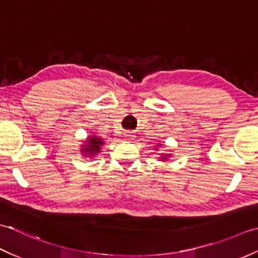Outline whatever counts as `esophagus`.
Returning a JSON list of instances; mask_svg holds the SVG:
<instances>
[{
    "mask_svg": "<svg viewBox=\"0 0 258 258\" xmlns=\"http://www.w3.org/2000/svg\"><path fill=\"white\" fill-rule=\"evenodd\" d=\"M123 137H124V139H125V140H131V139H134V136H133V135H130V134H125Z\"/></svg>",
    "mask_w": 258,
    "mask_h": 258,
    "instance_id": "34e87169",
    "label": "esophagus"
}]
</instances>
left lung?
I'll return each mask as SVG.
<instances>
[{"label":"left lung","instance_id":"obj_1","mask_svg":"<svg viewBox=\"0 0 258 258\" xmlns=\"http://www.w3.org/2000/svg\"><path fill=\"white\" fill-rule=\"evenodd\" d=\"M167 157H169V155H162L161 157H160V158H161V160H166L167 159Z\"/></svg>","mask_w":258,"mask_h":258}]
</instances>
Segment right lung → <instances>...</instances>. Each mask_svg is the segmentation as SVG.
Returning a JSON list of instances; mask_svg holds the SVG:
<instances>
[{"label":"right lung","mask_w":258,"mask_h":258,"mask_svg":"<svg viewBox=\"0 0 258 258\" xmlns=\"http://www.w3.org/2000/svg\"><path fill=\"white\" fill-rule=\"evenodd\" d=\"M102 145H103V141L101 138H99L97 136H90L88 137L86 144L82 146L81 152L85 156H88L90 157V158H92V157L99 154L100 150H101Z\"/></svg>","instance_id":"obj_1"}]
</instances>
